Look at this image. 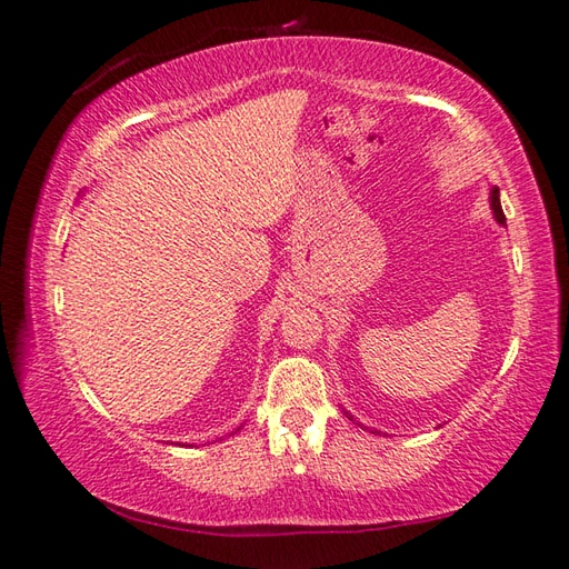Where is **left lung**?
Here are the masks:
<instances>
[{
	"mask_svg": "<svg viewBox=\"0 0 569 569\" xmlns=\"http://www.w3.org/2000/svg\"><path fill=\"white\" fill-rule=\"evenodd\" d=\"M490 206H492V213L497 218L499 224H507V218H505V210H501V203H499V189L492 187L490 191Z\"/></svg>",
	"mask_w": 569,
	"mask_h": 569,
	"instance_id": "left-lung-1",
	"label": "left lung"
}]
</instances>
